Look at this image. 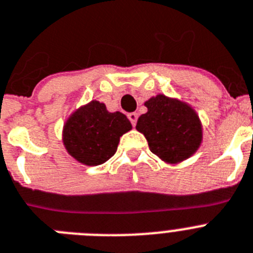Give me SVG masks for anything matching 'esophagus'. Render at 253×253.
I'll list each match as a JSON object with an SVG mask.
<instances>
[{
	"mask_svg": "<svg viewBox=\"0 0 253 253\" xmlns=\"http://www.w3.org/2000/svg\"><path fill=\"white\" fill-rule=\"evenodd\" d=\"M128 118H129V120H130L131 125H133V126H135V124H137V120H138L137 112H130V114L128 115Z\"/></svg>",
	"mask_w": 253,
	"mask_h": 253,
	"instance_id": "esophagus-1",
	"label": "esophagus"
}]
</instances>
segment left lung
Segmentation results:
<instances>
[{"instance_id": "8db88e82", "label": "left lung", "mask_w": 253, "mask_h": 253, "mask_svg": "<svg viewBox=\"0 0 253 253\" xmlns=\"http://www.w3.org/2000/svg\"><path fill=\"white\" fill-rule=\"evenodd\" d=\"M147 112L138 118L137 129L146 137L151 152L168 164L182 163L202 143V124L188 103L165 94L144 102Z\"/></svg>"}]
</instances>
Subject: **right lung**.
Wrapping results in <instances>:
<instances>
[{
    "label": "right lung",
    "instance_id": "add662e5",
    "mask_svg": "<svg viewBox=\"0 0 253 253\" xmlns=\"http://www.w3.org/2000/svg\"><path fill=\"white\" fill-rule=\"evenodd\" d=\"M130 129L124 114L109 112L105 103L90 101L69 116L62 129V142L78 163L97 166L115 155L120 137Z\"/></svg>",
    "mask_w": 253,
    "mask_h": 253
}]
</instances>
